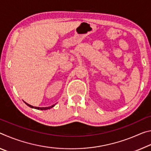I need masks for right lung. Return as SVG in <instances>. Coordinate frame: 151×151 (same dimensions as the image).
<instances>
[{
    "label": "right lung",
    "instance_id": "right-lung-1",
    "mask_svg": "<svg viewBox=\"0 0 151 151\" xmlns=\"http://www.w3.org/2000/svg\"><path fill=\"white\" fill-rule=\"evenodd\" d=\"M24 103H25V102H24ZM25 104H26L27 105H28L29 106L31 107V108H34L35 109H38V110H47V109H50V108H52V107H53V106H55V104H54V105H52V106H48V107H37V106H33L32 105H30L29 104H28L27 103H25Z\"/></svg>",
    "mask_w": 151,
    "mask_h": 151
}]
</instances>
